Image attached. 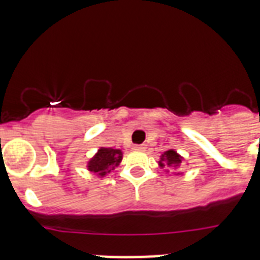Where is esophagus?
Wrapping results in <instances>:
<instances>
[{"instance_id": "34e87169", "label": "esophagus", "mask_w": 260, "mask_h": 260, "mask_svg": "<svg viewBox=\"0 0 260 260\" xmlns=\"http://www.w3.org/2000/svg\"><path fill=\"white\" fill-rule=\"evenodd\" d=\"M134 148H135V150L144 151V150H146V144H135Z\"/></svg>"}]
</instances>
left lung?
I'll list each match as a JSON object with an SVG mask.
<instances>
[{"label": "left lung", "mask_w": 260, "mask_h": 260, "mask_svg": "<svg viewBox=\"0 0 260 260\" xmlns=\"http://www.w3.org/2000/svg\"><path fill=\"white\" fill-rule=\"evenodd\" d=\"M181 161H182V158L177 155L176 151L169 150V151H167L164 155H162L161 161L158 162V164H160V167H162V168L167 167V165H173V167H176V165L180 164Z\"/></svg>", "instance_id": "1"}]
</instances>
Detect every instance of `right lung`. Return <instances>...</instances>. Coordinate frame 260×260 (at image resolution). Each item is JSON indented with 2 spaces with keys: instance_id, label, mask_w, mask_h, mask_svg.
Wrapping results in <instances>:
<instances>
[{
  "instance_id": "right-lung-1",
  "label": "right lung",
  "mask_w": 260,
  "mask_h": 260,
  "mask_svg": "<svg viewBox=\"0 0 260 260\" xmlns=\"http://www.w3.org/2000/svg\"><path fill=\"white\" fill-rule=\"evenodd\" d=\"M121 158H122V152L119 150L100 148L95 157L88 162V169L93 173H98L99 176H105L119 164Z\"/></svg>"
}]
</instances>
